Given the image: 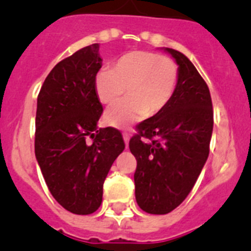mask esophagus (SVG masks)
Listing matches in <instances>:
<instances>
[{
  "instance_id": "34e87169",
  "label": "esophagus",
  "mask_w": 251,
  "mask_h": 251,
  "mask_svg": "<svg viewBox=\"0 0 251 251\" xmlns=\"http://www.w3.org/2000/svg\"><path fill=\"white\" fill-rule=\"evenodd\" d=\"M129 138H130V136L128 134V133H123V139H124V143H126V146H128V143H129Z\"/></svg>"
}]
</instances>
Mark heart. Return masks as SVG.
<instances>
[{
	"label": "heart",
	"instance_id": "heart-1",
	"mask_svg": "<svg viewBox=\"0 0 251 251\" xmlns=\"http://www.w3.org/2000/svg\"><path fill=\"white\" fill-rule=\"evenodd\" d=\"M178 79V66L171 57L150 51H132L119 57L112 70L95 76V93L103 104H113L124 94L128 98L106 110L109 126L127 128L146 115H156L170 103Z\"/></svg>",
	"mask_w": 251,
	"mask_h": 251
}]
</instances>
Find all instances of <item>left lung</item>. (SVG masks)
<instances>
[{
	"instance_id": "obj_1",
	"label": "left lung",
	"mask_w": 251,
	"mask_h": 251,
	"mask_svg": "<svg viewBox=\"0 0 251 251\" xmlns=\"http://www.w3.org/2000/svg\"><path fill=\"white\" fill-rule=\"evenodd\" d=\"M178 65L170 103L137 126L129 150L137 159L136 200L143 211L165 215L182 203L210 152L214 110L207 84L179 51L165 48Z\"/></svg>"
}]
</instances>
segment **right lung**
<instances>
[{
	"mask_svg": "<svg viewBox=\"0 0 251 251\" xmlns=\"http://www.w3.org/2000/svg\"><path fill=\"white\" fill-rule=\"evenodd\" d=\"M101 61L99 44L77 50L54 66L37 97L35 156L49 191L76 215L98 210L106 175L126 147L118 129L97 126Z\"/></svg>",
	"mask_w": 251,
	"mask_h": 251,
	"instance_id": "1",
	"label": "right lung"
}]
</instances>
